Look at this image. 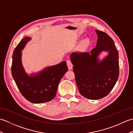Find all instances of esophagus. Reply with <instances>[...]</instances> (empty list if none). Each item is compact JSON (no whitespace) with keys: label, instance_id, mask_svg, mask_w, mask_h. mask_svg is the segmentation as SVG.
Wrapping results in <instances>:
<instances>
[{"label":"esophagus","instance_id":"1","mask_svg":"<svg viewBox=\"0 0 133 133\" xmlns=\"http://www.w3.org/2000/svg\"><path fill=\"white\" fill-rule=\"evenodd\" d=\"M67 62V67H68V69L69 70H71L72 69V67H73V65L71 61L70 60H67L66 61Z\"/></svg>","mask_w":133,"mask_h":133}]
</instances>
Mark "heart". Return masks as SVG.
<instances>
[{
    "mask_svg": "<svg viewBox=\"0 0 133 133\" xmlns=\"http://www.w3.org/2000/svg\"><path fill=\"white\" fill-rule=\"evenodd\" d=\"M88 43H89L88 39H85V40H84L83 42V46H86V45Z\"/></svg>",
    "mask_w": 133,
    "mask_h": 133,
    "instance_id": "b5f03b06",
    "label": "heart"
}]
</instances>
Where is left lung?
<instances>
[{
    "instance_id": "8db88e82",
    "label": "left lung",
    "mask_w": 133,
    "mask_h": 133,
    "mask_svg": "<svg viewBox=\"0 0 133 133\" xmlns=\"http://www.w3.org/2000/svg\"><path fill=\"white\" fill-rule=\"evenodd\" d=\"M98 40L96 47L90 52H72L70 58L75 81L80 94L86 98L96 100L108 95L119 77L118 52L114 41L106 33L96 30ZM109 55L102 62L97 59L101 51Z\"/></svg>"
}]
</instances>
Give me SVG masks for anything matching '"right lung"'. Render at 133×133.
<instances>
[{
  "mask_svg": "<svg viewBox=\"0 0 133 133\" xmlns=\"http://www.w3.org/2000/svg\"><path fill=\"white\" fill-rule=\"evenodd\" d=\"M30 38L20 42L14 51L11 72L17 87L22 95L30 102L42 103L53 99L56 95L58 84L67 70L66 62L45 69L39 74L28 76L21 62V51Z\"/></svg>",
  "mask_w": 133,
  "mask_h": 133,
  "instance_id": "add662e5",
  "label": "right lung"
}]
</instances>
